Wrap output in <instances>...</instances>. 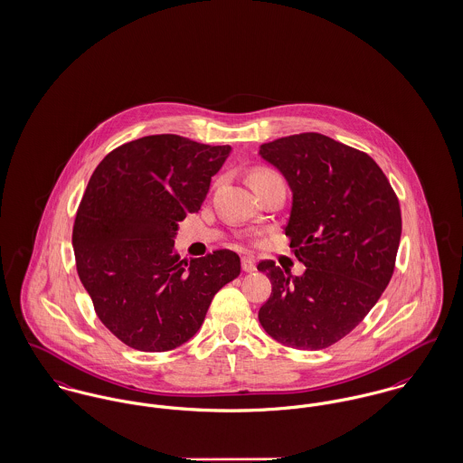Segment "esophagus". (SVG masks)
I'll list each match as a JSON object with an SVG mask.
<instances>
[{
    "label": "esophagus",
    "instance_id": "34e87169",
    "mask_svg": "<svg viewBox=\"0 0 463 463\" xmlns=\"http://www.w3.org/2000/svg\"><path fill=\"white\" fill-rule=\"evenodd\" d=\"M241 268H243V271H247V273L255 271V260H253L251 257H243V259H241Z\"/></svg>",
    "mask_w": 463,
    "mask_h": 463
}]
</instances>
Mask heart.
I'll return each mask as SVG.
<instances>
[{
    "label": "heart",
    "mask_w": 463,
    "mask_h": 463,
    "mask_svg": "<svg viewBox=\"0 0 463 463\" xmlns=\"http://www.w3.org/2000/svg\"><path fill=\"white\" fill-rule=\"evenodd\" d=\"M275 173L273 171H268V169H255L251 175H250V183H255L259 179L269 178L273 176Z\"/></svg>",
    "instance_id": "1"
}]
</instances>
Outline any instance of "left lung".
<instances>
[{"instance_id":"8db88e82","label":"left lung","mask_w":463,"mask_h":463,"mask_svg":"<svg viewBox=\"0 0 463 463\" xmlns=\"http://www.w3.org/2000/svg\"><path fill=\"white\" fill-rule=\"evenodd\" d=\"M292 190L285 236L301 277L273 260L257 269L271 280L260 307L266 333L292 349L319 351L349 335L390 284L402 213L383 169L366 153L316 132L260 146Z\"/></svg>"}]
</instances>
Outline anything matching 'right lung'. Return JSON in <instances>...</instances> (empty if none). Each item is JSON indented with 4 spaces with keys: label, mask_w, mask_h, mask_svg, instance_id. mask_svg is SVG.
I'll return each instance as SVG.
<instances>
[{
    "label": "right lung",
    "mask_w": 463,
    "mask_h": 463,
    "mask_svg": "<svg viewBox=\"0 0 463 463\" xmlns=\"http://www.w3.org/2000/svg\"><path fill=\"white\" fill-rule=\"evenodd\" d=\"M229 153L147 136L112 149L91 175L73 222L75 266L99 319L128 347L164 353L188 342L240 275L236 251L188 260L175 250L178 222L201 210Z\"/></svg>",
    "instance_id": "right-lung-1"
}]
</instances>
